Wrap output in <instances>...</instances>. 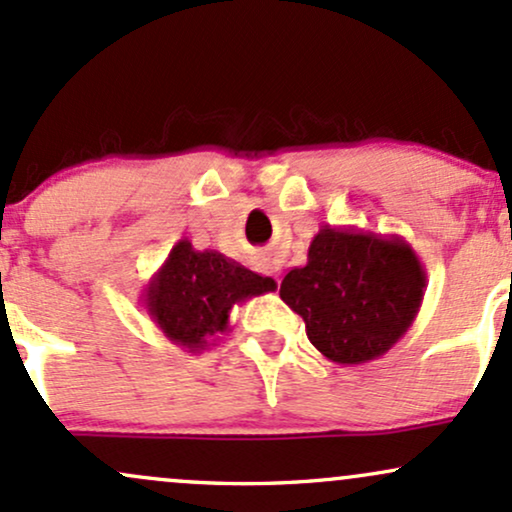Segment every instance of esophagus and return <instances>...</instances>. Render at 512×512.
Wrapping results in <instances>:
<instances>
[{
    "instance_id": "obj_1",
    "label": "esophagus",
    "mask_w": 512,
    "mask_h": 512,
    "mask_svg": "<svg viewBox=\"0 0 512 512\" xmlns=\"http://www.w3.org/2000/svg\"><path fill=\"white\" fill-rule=\"evenodd\" d=\"M256 258H258V266H261L263 271H266L268 275H273V278L278 280V263H275L268 254H258Z\"/></svg>"
}]
</instances>
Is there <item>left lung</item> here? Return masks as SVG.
I'll use <instances>...</instances> for the list:
<instances>
[{"label": "left lung", "mask_w": 512, "mask_h": 512, "mask_svg": "<svg viewBox=\"0 0 512 512\" xmlns=\"http://www.w3.org/2000/svg\"><path fill=\"white\" fill-rule=\"evenodd\" d=\"M426 268L401 237L321 227L307 263L280 283V297L307 326L312 346L338 365L387 353L421 309Z\"/></svg>", "instance_id": "left-lung-1"}]
</instances>
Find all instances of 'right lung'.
Wrapping results in <instances>:
<instances>
[{
  "mask_svg": "<svg viewBox=\"0 0 512 512\" xmlns=\"http://www.w3.org/2000/svg\"><path fill=\"white\" fill-rule=\"evenodd\" d=\"M275 287L273 278L249 271L234 258L212 249L195 251L191 241L181 239L142 290V304L174 346L200 353L229 329L234 304Z\"/></svg>",
  "mask_w": 512,
  "mask_h": 512,
  "instance_id": "right-lung-1",
  "label": "right lung"
}]
</instances>
